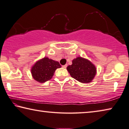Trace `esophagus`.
<instances>
[{
    "mask_svg": "<svg viewBox=\"0 0 129 129\" xmlns=\"http://www.w3.org/2000/svg\"><path fill=\"white\" fill-rule=\"evenodd\" d=\"M67 64H65V65H63V66H62V67H63V68H64V69H66V67H67Z\"/></svg>",
    "mask_w": 129,
    "mask_h": 129,
    "instance_id": "1",
    "label": "esophagus"
}]
</instances>
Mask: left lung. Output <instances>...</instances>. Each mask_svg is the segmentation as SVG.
I'll return each mask as SVG.
<instances>
[{"label": "left lung", "instance_id": "1", "mask_svg": "<svg viewBox=\"0 0 129 129\" xmlns=\"http://www.w3.org/2000/svg\"><path fill=\"white\" fill-rule=\"evenodd\" d=\"M73 64L67 70L71 77L81 83H89L96 74V68L92 63L86 59L78 57L73 60Z\"/></svg>", "mask_w": 129, "mask_h": 129}]
</instances>
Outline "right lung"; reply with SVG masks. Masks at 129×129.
Wrapping results in <instances>:
<instances>
[{
  "instance_id": "add662e5",
  "label": "right lung",
  "mask_w": 129,
  "mask_h": 129,
  "mask_svg": "<svg viewBox=\"0 0 129 129\" xmlns=\"http://www.w3.org/2000/svg\"><path fill=\"white\" fill-rule=\"evenodd\" d=\"M60 67L61 66L58 62L44 58L34 65L31 69V74L36 81L44 83L51 79L55 70Z\"/></svg>"
}]
</instances>
